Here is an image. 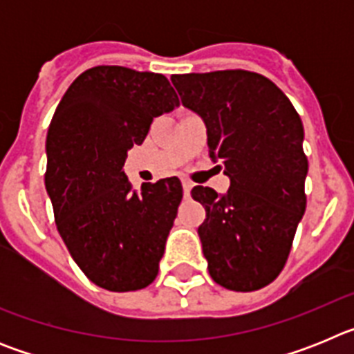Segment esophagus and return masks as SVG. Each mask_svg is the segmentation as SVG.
I'll use <instances>...</instances> for the list:
<instances>
[{
	"label": "esophagus",
	"mask_w": 354,
	"mask_h": 354,
	"mask_svg": "<svg viewBox=\"0 0 354 354\" xmlns=\"http://www.w3.org/2000/svg\"><path fill=\"white\" fill-rule=\"evenodd\" d=\"M193 184L189 183V180H183V189H184V195H189V192H192Z\"/></svg>",
	"instance_id": "1"
}]
</instances>
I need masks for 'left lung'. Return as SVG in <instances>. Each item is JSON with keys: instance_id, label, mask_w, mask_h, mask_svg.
I'll return each instance as SVG.
<instances>
[{"instance_id": "obj_1", "label": "left lung", "mask_w": 354, "mask_h": 354, "mask_svg": "<svg viewBox=\"0 0 354 354\" xmlns=\"http://www.w3.org/2000/svg\"><path fill=\"white\" fill-rule=\"evenodd\" d=\"M171 83L184 108L204 120L209 156L230 179L227 195L192 189L205 207L198 236L209 274L225 289H261L283 270L305 214L301 118L286 93L255 72L183 74Z\"/></svg>"}]
</instances>
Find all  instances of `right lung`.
I'll return each mask as SVG.
<instances>
[{
  "instance_id": "right-lung-1",
  "label": "right lung",
  "mask_w": 354,
  "mask_h": 354,
  "mask_svg": "<svg viewBox=\"0 0 354 354\" xmlns=\"http://www.w3.org/2000/svg\"><path fill=\"white\" fill-rule=\"evenodd\" d=\"M179 106L162 74L118 65L84 71L53 115L46 140V189L74 262L113 292L154 282L183 200L177 177L131 192L127 150L142 145L156 117Z\"/></svg>"
}]
</instances>
